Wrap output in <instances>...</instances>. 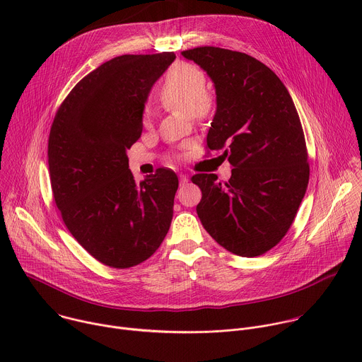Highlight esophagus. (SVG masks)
<instances>
[{"label":"esophagus","instance_id":"1","mask_svg":"<svg viewBox=\"0 0 362 362\" xmlns=\"http://www.w3.org/2000/svg\"><path fill=\"white\" fill-rule=\"evenodd\" d=\"M179 179H180V185H186L189 182V176H186V175H180Z\"/></svg>","mask_w":362,"mask_h":362}]
</instances>
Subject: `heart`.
Returning a JSON list of instances; mask_svg holds the SVG:
<instances>
[{
  "label": "heart",
  "instance_id": "b5f03b06",
  "mask_svg": "<svg viewBox=\"0 0 362 362\" xmlns=\"http://www.w3.org/2000/svg\"><path fill=\"white\" fill-rule=\"evenodd\" d=\"M204 90L206 77L199 67L190 63H176L162 83L159 100L166 109L203 119L214 109V100ZM143 123L150 124L148 115L144 116Z\"/></svg>",
  "mask_w": 362,
  "mask_h": 362
}]
</instances>
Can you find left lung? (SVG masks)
I'll list each match as a JSON object with an SVG mask.
<instances>
[{"mask_svg": "<svg viewBox=\"0 0 362 362\" xmlns=\"http://www.w3.org/2000/svg\"><path fill=\"white\" fill-rule=\"evenodd\" d=\"M214 83L216 112L206 143L225 147L228 183L197 173V216L226 250L246 257L274 247L291 228L305 196L309 166L292 97L279 77L245 53L219 47L182 51Z\"/></svg>", "mask_w": 362, "mask_h": 362, "instance_id": "1", "label": "left lung"}]
</instances>
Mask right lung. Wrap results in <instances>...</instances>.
<instances>
[{
    "instance_id": "right-lung-1",
    "label": "right lung",
    "mask_w": 362,
    "mask_h": 362,
    "mask_svg": "<svg viewBox=\"0 0 362 362\" xmlns=\"http://www.w3.org/2000/svg\"><path fill=\"white\" fill-rule=\"evenodd\" d=\"M175 59L165 51L106 62L76 84L49 130L48 169L62 218L112 268L146 261L172 223L176 173L159 169L136 183L127 150L141 136L151 87Z\"/></svg>"
}]
</instances>
